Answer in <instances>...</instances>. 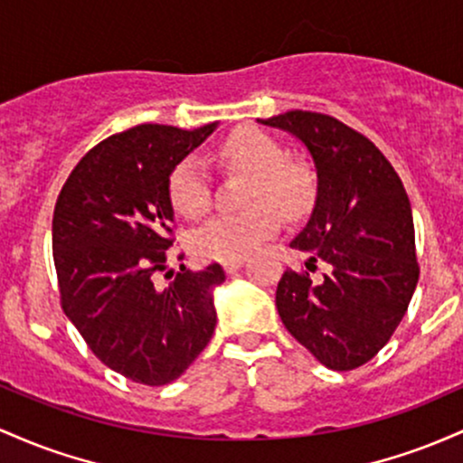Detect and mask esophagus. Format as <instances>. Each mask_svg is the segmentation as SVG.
Returning a JSON list of instances; mask_svg holds the SVG:
<instances>
[{
  "label": "esophagus",
  "mask_w": 463,
  "mask_h": 463,
  "mask_svg": "<svg viewBox=\"0 0 463 463\" xmlns=\"http://www.w3.org/2000/svg\"><path fill=\"white\" fill-rule=\"evenodd\" d=\"M242 264H245V258H232V260H225V262H222V269H225L227 273H233V271H238Z\"/></svg>",
  "instance_id": "esophagus-1"
}]
</instances>
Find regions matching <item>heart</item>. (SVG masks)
Returning a JSON list of instances; mask_svg holds the SVG:
<instances>
[{
	"label": "heart",
	"instance_id": "b5f03b06",
	"mask_svg": "<svg viewBox=\"0 0 463 463\" xmlns=\"http://www.w3.org/2000/svg\"><path fill=\"white\" fill-rule=\"evenodd\" d=\"M218 164L251 173L247 210L222 212L207 218L192 233L201 258L232 260L253 251L279 227L284 216H301L313 203L315 176L306 164L284 157V148L258 128H241L214 150ZM170 201L185 218L201 216L210 205V176L196 157H185L170 175Z\"/></svg>",
	"mask_w": 463,
	"mask_h": 463
}]
</instances>
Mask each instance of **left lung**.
Returning a JSON list of instances; mask_svg holds the SVG:
<instances>
[{
    "mask_svg": "<svg viewBox=\"0 0 463 463\" xmlns=\"http://www.w3.org/2000/svg\"><path fill=\"white\" fill-rule=\"evenodd\" d=\"M258 122L298 137L317 175L313 212L290 241L304 271L278 282L279 319L321 365L354 370L392 339L418 284L409 196L385 155L339 119L287 111Z\"/></svg>",
    "mask_w": 463,
    "mask_h": 463,
    "instance_id": "1",
    "label": "left lung"
}]
</instances>
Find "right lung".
<instances>
[{"instance_id":"right-lung-1","label":"right lung","mask_w":463,"mask_h":463,"mask_svg":"<svg viewBox=\"0 0 463 463\" xmlns=\"http://www.w3.org/2000/svg\"><path fill=\"white\" fill-rule=\"evenodd\" d=\"M216 127L139 124L111 135L78 162L56 201L52 251L65 315L93 354L133 383L176 381L214 335L221 264L181 267L165 287L155 273L173 247L170 175Z\"/></svg>"}]
</instances>
